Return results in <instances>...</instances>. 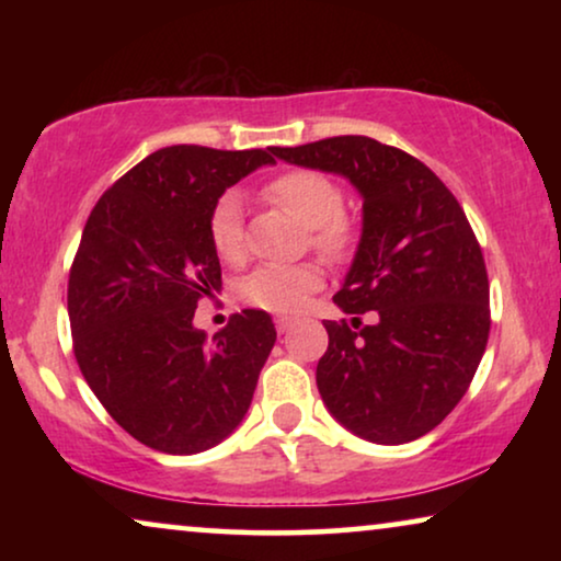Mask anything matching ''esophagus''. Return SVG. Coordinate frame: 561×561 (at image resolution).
<instances>
[{"mask_svg":"<svg viewBox=\"0 0 561 561\" xmlns=\"http://www.w3.org/2000/svg\"><path fill=\"white\" fill-rule=\"evenodd\" d=\"M290 327H294V319H288V317H280L278 321H275V329H278V334H286Z\"/></svg>","mask_w":561,"mask_h":561,"instance_id":"34e87169","label":"esophagus"}]
</instances>
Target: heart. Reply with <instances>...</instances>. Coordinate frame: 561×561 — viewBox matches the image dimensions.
Instances as JSON below:
<instances>
[{"label":"heart","instance_id":"1","mask_svg":"<svg viewBox=\"0 0 561 561\" xmlns=\"http://www.w3.org/2000/svg\"><path fill=\"white\" fill-rule=\"evenodd\" d=\"M265 196L311 229L321 255L342 257L355 244V225L342 211V188L324 173L286 171L265 186ZM209 240L219 260L234 265L244 257L242 198L225 191L209 214ZM321 288V271L311 263L263 265L242 283L244 301L273 313L298 311Z\"/></svg>","mask_w":561,"mask_h":561}]
</instances>
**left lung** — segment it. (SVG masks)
I'll list each match as a JSON object with an SVG mask.
<instances>
[{
	"label": "left lung",
	"mask_w": 561,
	"mask_h": 561,
	"mask_svg": "<svg viewBox=\"0 0 561 561\" xmlns=\"http://www.w3.org/2000/svg\"><path fill=\"white\" fill-rule=\"evenodd\" d=\"M271 152L344 175L363 196V237L334 296L352 321H324L321 401L367 442L419 439L462 401L490 334L485 260L462 206L432 168L373 137Z\"/></svg>",
	"instance_id": "8db88e82"
}]
</instances>
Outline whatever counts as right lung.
<instances>
[{
  "label": "right lung",
  "mask_w": 561,
  "mask_h": 561,
  "mask_svg": "<svg viewBox=\"0 0 561 561\" xmlns=\"http://www.w3.org/2000/svg\"><path fill=\"white\" fill-rule=\"evenodd\" d=\"M265 163L267 150L171 145L89 214L68 275L73 355L110 416L145 447L211 449L250 409L275 344L271 313L244 309L206 340L194 311L221 288L214 202Z\"/></svg>",
  "instance_id": "add662e5"
}]
</instances>
